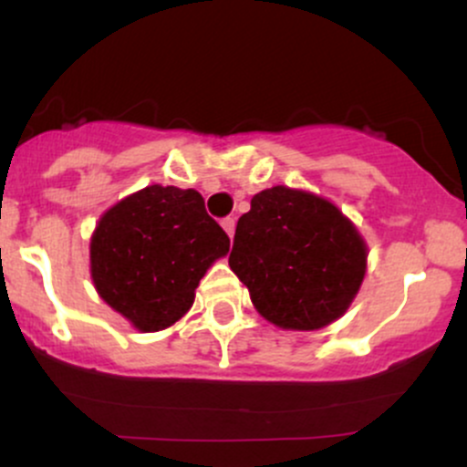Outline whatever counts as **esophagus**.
<instances>
[{
    "instance_id": "34e87169",
    "label": "esophagus",
    "mask_w": 467,
    "mask_h": 467,
    "mask_svg": "<svg viewBox=\"0 0 467 467\" xmlns=\"http://www.w3.org/2000/svg\"><path fill=\"white\" fill-rule=\"evenodd\" d=\"M222 228L226 230L228 237L233 239V237H234V217H226V219H223V222H222Z\"/></svg>"
}]
</instances>
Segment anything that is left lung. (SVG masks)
Listing matches in <instances>:
<instances>
[{
	"label": "left lung",
	"instance_id": "left-lung-1",
	"mask_svg": "<svg viewBox=\"0 0 467 467\" xmlns=\"http://www.w3.org/2000/svg\"><path fill=\"white\" fill-rule=\"evenodd\" d=\"M367 256V241L334 202L272 186L239 217L228 264L267 323L316 331L349 309Z\"/></svg>",
	"mask_w": 467,
	"mask_h": 467
}]
</instances>
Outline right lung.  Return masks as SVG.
Wrapping results in <instances>:
<instances>
[{
	"label": "right lung",
	"mask_w": 467,
	"mask_h": 467,
	"mask_svg": "<svg viewBox=\"0 0 467 467\" xmlns=\"http://www.w3.org/2000/svg\"><path fill=\"white\" fill-rule=\"evenodd\" d=\"M230 239L195 189L151 184L100 215L89 239L96 292L131 327L151 334L192 307L202 276Z\"/></svg>",
	"instance_id": "add662e5"
}]
</instances>
